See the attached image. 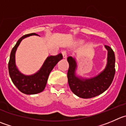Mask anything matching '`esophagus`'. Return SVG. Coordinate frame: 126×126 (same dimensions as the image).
<instances>
[{"mask_svg": "<svg viewBox=\"0 0 126 126\" xmlns=\"http://www.w3.org/2000/svg\"><path fill=\"white\" fill-rule=\"evenodd\" d=\"M62 56H63V57L64 58H66L67 57V51H65V50H63L62 51Z\"/></svg>", "mask_w": 126, "mask_h": 126, "instance_id": "1", "label": "esophagus"}]
</instances>
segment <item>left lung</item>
<instances>
[{"mask_svg":"<svg viewBox=\"0 0 126 126\" xmlns=\"http://www.w3.org/2000/svg\"><path fill=\"white\" fill-rule=\"evenodd\" d=\"M108 50V63L105 70L90 79H80L75 75L76 62L69 56L67 57L69 67L67 72L68 83L72 92L82 98H90L103 93L109 88L113 80L115 71V55L110 46L105 45Z\"/></svg>","mask_w":126,"mask_h":126,"instance_id":"8db88e82","label":"left lung"}]
</instances>
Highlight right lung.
Listing matches in <instances>:
<instances>
[{
  "label": "right lung",
  "instance_id": "add662e5",
  "mask_svg": "<svg viewBox=\"0 0 126 126\" xmlns=\"http://www.w3.org/2000/svg\"><path fill=\"white\" fill-rule=\"evenodd\" d=\"M32 35L38 34L34 33L25 34L18 40L17 43L12 49L8 64L9 75L12 82L20 92L26 94H36L43 92L46 85L50 72L57 62L62 59L61 53L57 56H49L36 74L29 76L21 74L15 65V51L23 38Z\"/></svg>",
  "mask_w": 126,
  "mask_h": 126
}]
</instances>
